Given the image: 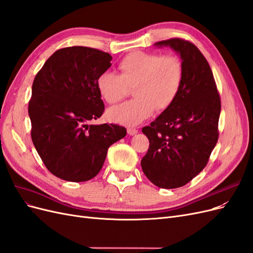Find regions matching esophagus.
<instances>
[{
    "mask_svg": "<svg viewBox=\"0 0 253 253\" xmlns=\"http://www.w3.org/2000/svg\"><path fill=\"white\" fill-rule=\"evenodd\" d=\"M138 133V129H136L134 127H127V134L128 135H135Z\"/></svg>",
    "mask_w": 253,
    "mask_h": 253,
    "instance_id": "esophagus-1",
    "label": "esophagus"
}]
</instances>
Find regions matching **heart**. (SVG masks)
<instances>
[{
    "label": "heart",
    "instance_id": "obj_1",
    "mask_svg": "<svg viewBox=\"0 0 253 253\" xmlns=\"http://www.w3.org/2000/svg\"><path fill=\"white\" fill-rule=\"evenodd\" d=\"M118 68L120 75L103 72L96 84L104 100L114 104L128 94L133 87L136 97L110 109L109 120L126 126H136L148 119L157 109L164 111L178 96L183 79L181 61L173 55L134 51L122 59Z\"/></svg>",
    "mask_w": 253,
    "mask_h": 253
}]
</instances>
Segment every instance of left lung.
I'll return each instance as SVG.
<instances>
[{
  "label": "left lung",
  "mask_w": 253,
  "mask_h": 253,
  "mask_svg": "<svg viewBox=\"0 0 253 253\" xmlns=\"http://www.w3.org/2000/svg\"><path fill=\"white\" fill-rule=\"evenodd\" d=\"M180 56L183 79L175 101L144 126L150 141L141 159L145 176L155 186H185L203 171L218 139L220 98L209 63L194 44L173 38L154 44Z\"/></svg>",
  "instance_id": "1"
}]
</instances>
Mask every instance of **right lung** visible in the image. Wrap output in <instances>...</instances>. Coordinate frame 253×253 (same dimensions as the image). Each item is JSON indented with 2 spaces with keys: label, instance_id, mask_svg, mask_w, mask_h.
I'll list each match as a JSON object with an SVG mask.
<instances>
[{
  "label": "right lung",
  "instance_id": "obj_1",
  "mask_svg": "<svg viewBox=\"0 0 253 253\" xmlns=\"http://www.w3.org/2000/svg\"><path fill=\"white\" fill-rule=\"evenodd\" d=\"M111 61L110 53L95 48H61L34 80L28 105L32 139L47 170L61 179L95 177L108 149L126 135L117 125H87L104 111L96 81Z\"/></svg>",
  "mask_w": 253,
  "mask_h": 253
}]
</instances>
